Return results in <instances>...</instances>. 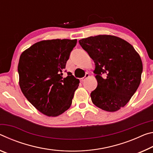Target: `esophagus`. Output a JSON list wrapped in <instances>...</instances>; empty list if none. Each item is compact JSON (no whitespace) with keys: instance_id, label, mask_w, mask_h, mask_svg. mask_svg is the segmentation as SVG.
Masks as SVG:
<instances>
[{"instance_id":"1","label":"esophagus","mask_w":153,"mask_h":153,"mask_svg":"<svg viewBox=\"0 0 153 153\" xmlns=\"http://www.w3.org/2000/svg\"><path fill=\"white\" fill-rule=\"evenodd\" d=\"M89 76V74H88V73H86L85 74V76L83 78H81V79H80V81H81V82H83V81H85V80L88 78V77Z\"/></svg>"}]
</instances>
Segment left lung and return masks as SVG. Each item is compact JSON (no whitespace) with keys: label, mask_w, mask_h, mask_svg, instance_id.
<instances>
[{"label":"left lung","mask_w":153,"mask_h":153,"mask_svg":"<svg viewBox=\"0 0 153 153\" xmlns=\"http://www.w3.org/2000/svg\"><path fill=\"white\" fill-rule=\"evenodd\" d=\"M79 44L96 65L97 86L91 93L92 102L104 111H119L140 85L143 69L140 55L128 42L112 35L89 36Z\"/></svg>","instance_id":"obj_1"}]
</instances>
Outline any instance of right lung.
Returning <instances> with one entry per match:
<instances>
[{"label": "right lung", "instance_id": "right-lung-1", "mask_svg": "<svg viewBox=\"0 0 153 153\" xmlns=\"http://www.w3.org/2000/svg\"><path fill=\"white\" fill-rule=\"evenodd\" d=\"M77 40L37 42L22 52L17 71L19 84L27 100L41 113L57 117L71 107L79 80L64 70Z\"/></svg>", "mask_w": 153, "mask_h": 153}]
</instances>
